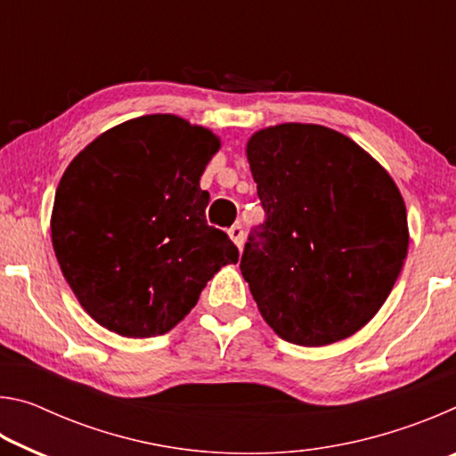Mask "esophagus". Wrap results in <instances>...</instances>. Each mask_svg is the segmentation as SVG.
<instances>
[{
    "instance_id": "34e87169",
    "label": "esophagus",
    "mask_w": 456,
    "mask_h": 456,
    "mask_svg": "<svg viewBox=\"0 0 456 456\" xmlns=\"http://www.w3.org/2000/svg\"><path fill=\"white\" fill-rule=\"evenodd\" d=\"M229 237H231V241H233L239 247V249H241L243 241H245V231H243L241 225H239V223L229 229Z\"/></svg>"
}]
</instances>
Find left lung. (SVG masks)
<instances>
[{
	"label": "left lung",
	"mask_w": 456,
	"mask_h": 456,
	"mask_svg": "<svg viewBox=\"0 0 456 456\" xmlns=\"http://www.w3.org/2000/svg\"><path fill=\"white\" fill-rule=\"evenodd\" d=\"M267 219L241 273L285 342L350 338L380 310L408 253L406 205L388 171L338 130L285 122L247 141Z\"/></svg>",
	"instance_id": "obj_1"
}]
</instances>
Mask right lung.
Returning a JSON list of instances; mask_svg holds the SVG:
<instances>
[{"label": "right lung", "instance_id": "add662e5", "mask_svg": "<svg viewBox=\"0 0 456 456\" xmlns=\"http://www.w3.org/2000/svg\"><path fill=\"white\" fill-rule=\"evenodd\" d=\"M221 141L175 114L122 122L76 154L52 209V245L68 285L100 326L163 336L239 251L209 227L200 175Z\"/></svg>", "mask_w": 456, "mask_h": 456}]
</instances>
